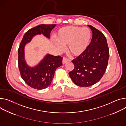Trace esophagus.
<instances>
[{"instance_id": "34e87169", "label": "esophagus", "mask_w": 126, "mask_h": 126, "mask_svg": "<svg viewBox=\"0 0 126 126\" xmlns=\"http://www.w3.org/2000/svg\"><path fill=\"white\" fill-rule=\"evenodd\" d=\"M70 61H71L70 60H69V59H67V58H65V57H64V58H63V64H65L66 63L69 62Z\"/></svg>"}]
</instances>
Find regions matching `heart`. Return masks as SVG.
<instances>
[{"label": "heart", "mask_w": 126, "mask_h": 126, "mask_svg": "<svg viewBox=\"0 0 126 126\" xmlns=\"http://www.w3.org/2000/svg\"><path fill=\"white\" fill-rule=\"evenodd\" d=\"M91 38L90 30L77 26H67L60 28L56 35L55 42L58 51L64 50L63 46L68 45V51L74 56L82 54L87 49Z\"/></svg>", "instance_id": "heart-1"}]
</instances>
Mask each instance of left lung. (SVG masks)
I'll return each instance as SVG.
<instances>
[{
  "mask_svg": "<svg viewBox=\"0 0 126 126\" xmlns=\"http://www.w3.org/2000/svg\"><path fill=\"white\" fill-rule=\"evenodd\" d=\"M88 27L93 32V37L88 47L81 55L72 61L74 69L69 76L75 84L89 87L98 82L108 66L109 49L106 37L92 26Z\"/></svg>",
  "mask_w": 126,
  "mask_h": 126,
  "instance_id": "1",
  "label": "left lung"
}]
</instances>
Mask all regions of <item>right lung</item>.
I'll use <instances>...</instances> for the list:
<instances>
[{"mask_svg":"<svg viewBox=\"0 0 126 126\" xmlns=\"http://www.w3.org/2000/svg\"><path fill=\"white\" fill-rule=\"evenodd\" d=\"M56 25L42 24L30 29L24 35L18 49V63L21 77L30 87L38 90L46 88L51 83L56 69L62 65L63 58L49 54L34 67L29 66L25 58V45L37 35L50 38V32Z\"/></svg>","mask_w":126,"mask_h":126,"instance_id":"add662e5","label":"right lung"}]
</instances>
